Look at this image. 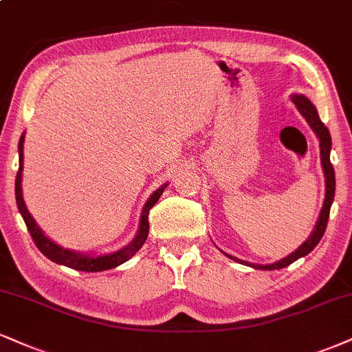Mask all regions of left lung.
I'll return each mask as SVG.
<instances>
[{"label":"left lung","mask_w":352,"mask_h":352,"mask_svg":"<svg viewBox=\"0 0 352 352\" xmlns=\"http://www.w3.org/2000/svg\"><path fill=\"white\" fill-rule=\"evenodd\" d=\"M292 102L296 104L297 109L300 114L303 116V119L309 122L311 130L315 132V135L318 137L320 140V160H322V168H323V175H324V186H327V190H324V201H323V207L320 210V217L316 220V225L314 228V232L310 233V236L307 238V241H303L298 248L290 253L285 258L279 259V261L271 263V264H254V263H248L243 261V259H238L235 256L227 254L230 259L233 261H238L241 264H246V266L254 267V269H263V271H274V269H282L287 267L289 264H292L297 259L303 258L310 253L311 250L318 245L320 240H322L324 230H327L328 225V219H329V209H331V204L335 201V189H336V181H335V169H333V164L329 162V153H331V135H329V130L327 129L322 120H320L318 112H316V107L311 104V101L303 94H292L290 96Z\"/></svg>","instance_id":"left-lung-1"}]
</instances>
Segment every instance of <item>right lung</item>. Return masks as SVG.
Listing matches in <instances>:
<instances>
[{
	"instance_id": "1",
	"label": "right lung",
	"mask_w": 352,
	"mask_h": 352,
	"mask_svg": "<svg viewBox=\"0 0 352 352\" xmlns=\"http://www.w3.org/2000/svg\"><path fill=\"white\" fill-rule=\"evenodd\" d=\"M24 137L25 133L21 135L19 145H17V150H19V171H17V176H16V202H17V209H19L25 225H28L30 236H32V240L36 243L37 248L41 250V253L56 264H62V266L76 269V271H85V272L107 271V269H114L117 266H120L122 263L129 261V259L142 248L143 243L146 241V236H148V227H150L148 223L150 209L156 202H158V199L162 197L163 190L168 184H163L162 188L156 189L155 192L148 197V201L145 202V206H143L142 214H140V223H138L137 235L133 236V240L130 241L127 246L106 254H88V253H80V251L63 248V246L56 245L54 240H50V238L42 232L36 220H34V217L30 215L28 207H25V202L23 197Z\"/></svg>"
}]
</instances>
